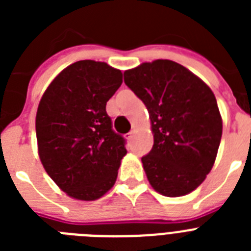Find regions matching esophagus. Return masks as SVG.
<instances>
[{
    "instance_id": "34e87169",
    "label": "esophagus",
    "mask_w": 251,
    "mask_h": 251,
    "mask_svg": "<svg viewBox=\"0 0 251 251\" xmlns=\"http://www.w3.org/2000/svg\"><path fill=\"white\" fill-rule=\"evenodd\" d=\"M133 137H134V132H130V133H128V134H127V139H128V141H132Z\"/></svg>"
}]
</instances>
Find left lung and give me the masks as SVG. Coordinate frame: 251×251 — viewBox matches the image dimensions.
Returning a JSON list of instances; mask_svg holds the SVG:
<instances>
[{"mask_svg":"<svg viewBox=\"0 0 251 251\" xmlns=\"http://www.w3.org/2000/svg\"><path fill=\"white\" fill-rule=\"evenodd\" d=\"M124 83L150 113L153 147L142 163L151 186L167 197L192 192L211 171L223 134L212 90L171 60L126 70Z\"/></svg>","mask_w":251,"mask_h":251,"instance_id":"left-lung-1","label":"left lung"}]
</instances>
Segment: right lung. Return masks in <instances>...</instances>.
I'll use <instances>...</instances> for the list:
<instances>
[{"label": "right lung", "instance_id": "1", "mask_svg": "<svg viewBox=\"0 0 251 251\" xmlns=\"http://www.w3.org/2000/svg\"><path fill=\"white\" fill-rule=\"evenodd\" d=\"M123 83L121 70L94 60L69 65L39 103L36 138L49 176L66 195L94 201L114 186L126 139L112 128L106 101Z\"/></svg>", "mask_w": 251, "mask_h": 251}]
</instances>
